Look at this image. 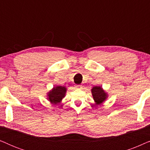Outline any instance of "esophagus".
Returning <instances> with one entry per match:
<instances>
[{"label":"esophagus","mask_w":150,"mask_h":150,"mask_svg":"<svg viewBox=\"0 0 150 150\" xmlns=\"http://www.w3.org/2000/svg\"><path fill=\"white\" fill-rule=\"evenodd\" d=\"M82 87H83V86L81 85H76V88H77V89H81Z\"/></svg>","instance_id":"esophagus-1"}]
</instances>
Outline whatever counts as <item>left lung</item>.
<instances>
[{"label": "left lung", "mask_w": 150, "mask_h": 150, "mask_svg": "<svg viewBox=\"0 0 150 150\" xmlns=\"http://www.w3.org/2000/svg\"><path fill=\"white\" fill-rule=\"evenodd\" d=\"M92 95L96 104H101L105 100L106 98V94L103 91L101 87H94L91 90Z\"/></svg>", "instance_id": "left-lung-1"}]
</instances>
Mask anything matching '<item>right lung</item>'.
Segmentation results:
<instances>
[{"mask_svg":"<svg viewBox=\"0 0 150 150\" xmlns=\"http://www.w3.org/2000/svg\"><path fill=\"white\" fill-rule=\"evenodd\" d=\"M65 92H66V89L65 87L58 86V87L53 88L52 91L48 93L49 100L52 103L54 104L60 102L62 98L65 96Z\"/></svg>","mask_w":150,"mask_h":150,"instance_id":"obj_1","label":"right lung"}]
</instances>
